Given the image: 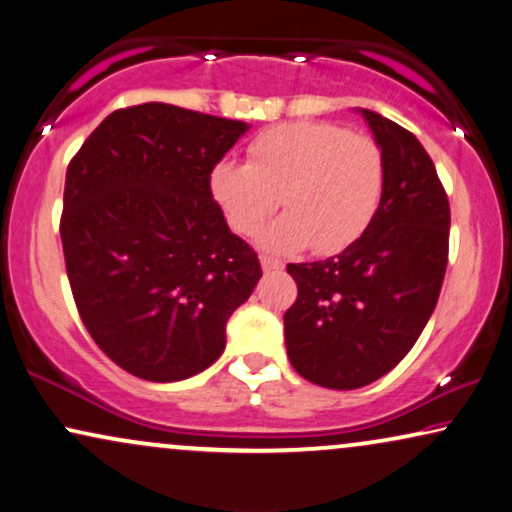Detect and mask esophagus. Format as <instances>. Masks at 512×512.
I'll return each mask as SVG.
<instances>
[{
	"mask_svg": "<svg viewBox=\"0 0 512 512\" xmlns=\"http://www.w3.org/2000/svg\"><path fill=\"white\" fill-rule=\"evenodd\" d=\"M260 262H262V271H264V274H271V271H278V269L283 267L281 262L274 260V257H269V255H262Z\"/></svg>",
	"mask_w": 512,
	"mask_h": 512,
	"instance_id": "esophagus-1",
	"label": "esophagus"
}]
</instances>
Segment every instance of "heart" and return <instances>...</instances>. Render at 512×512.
I'll use <instances>...</instances> for the list:
<instances>
[{
	"instance_id": "b5f03b06",
	"label": "heart",
	"mask_w": 512,
	"mask_h": 512,
	"mask_svg": "<svg viewBox=\"0 0 512 512\" xmlns=\"http://www.w3.org/2000/svg\"><path fill=\"white\" fill-rule=\"evenodd\" d=\"M384 180V154L372 138L323 121H299L257 135L248 163H217L210 192L241 236L257 234L281 196L288 213L264 231V248L297 252L313 245L318 255H335L370 227Z\"/></svg>"
}]
</instances>
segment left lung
Instances as JSON below:
<instances>
[{"instance_id":"obj_1","label":"left lung","mask_w":512,"mask_h":512,"mask_svg":"<svg viewBox=\"0 0 512 512\" xmlns=\"http://www.w3.org/2000/svg\"><path fill=\"white\" fill-rule=\"evenodd\" d=\"M384 154V194L365 234L335 257L288 264L297 283L285 346L311 384L351 391L403 360L438 304L449 252V201L410 131L360 109Z\"/></svg>"}]
</instances>
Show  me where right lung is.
<instances>
[{
	"label": "right lung",
	"instance_id": "add662e5",
	"mask_svg": "<svg viewBox=\"0 0 512 512\" xmlns=\"http://www.w3.org/2000/svg\"><path fill=\"white\" fill-rule=\"evenodd\" d=\"M248 128L145 102L109 114L67 166L60 238L74 302L93 342L135 377L180 381L213 365L262 278L210 192Z\"/></svg>",
	"mask_w": 512,
	"mask_h": 512
}]
</instances>
